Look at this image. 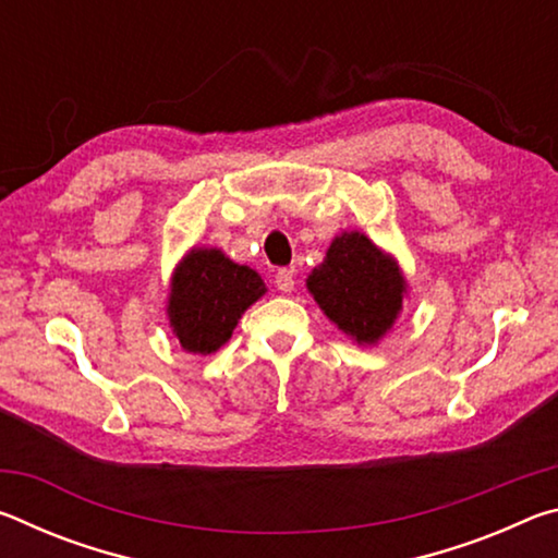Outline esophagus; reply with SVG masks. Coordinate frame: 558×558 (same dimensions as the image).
Returning <instances> with one entry per match:
<instances>
[{
	"label": "esophagus",
	"instance_id": "1",
	"mask_svg": "<svg viewBox=\"0 0 558 558\" xmlns=\"http://www.w3.org/2000/svg\"><path fill=\"white\" fill-rule=\"evenodd\" d=\"M276 286H278L280 292H292V290H295V270H290V268L278 270Z\"/></svg>",
	"mask_w": 558,
	"mask_h": 558
}]
</instances>
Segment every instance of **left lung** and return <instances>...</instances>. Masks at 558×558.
<instances>
[{
    "mask_svg": "<svg viewBox=\"0 0 558 558\" xmlns=\"http://www.w3.org/2000/svg\"><path fill=\"white\" fill-rule=\"evenodd\" d=\"M307 290L356 344H376L401 313L405 280L396 260L376 248L369 235L344 231L307 276Z\"/></svg>",
    "mask_w": 558,
    "mask_h": 558,
    "instance_id": "obj_1",
    "label": "left lung"
}]
</instances>
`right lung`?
<instances>
[{
	"mask_svg": "<svg viewBox=\"0 0 558 558\" xmlns=\"http://www.w3.org/2000/svg\"><path fill=\"white\" fill-rule=\"evenodd\" d=\"M266 295V282L219 248H192L174 268L167 317L179 344L211 354L229 342L241 315Z\"/></svg>",
	"mask_w": 558,
	"mask_h": 558,
	"instance_id": "right-lung-1",
	"label": "right lung"
}]
</instances>
